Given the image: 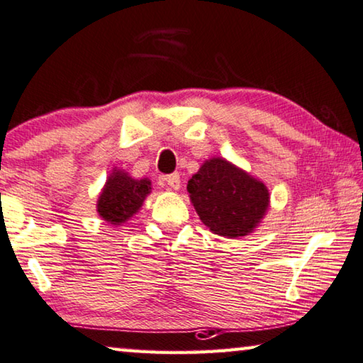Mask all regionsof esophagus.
<instances>
[{
	"mask_svg": "<svg viewBox=\"0 0 363 363\" xmlns=\"http://www.w3.org/2000/svg\"><path fill=\"white\" fill-rule=\"evenodd\" d=\"M164 182L168 184V189L171 191H179L181 189V176L174 172V174H168L164 177Z\"/></svg>",
	"mask_w": 363,
	"mask_h": 363,
	"instance_id": "1",
	"label": "esophagus"
}]
</instances>
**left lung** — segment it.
<instances>
[{
	"mask_svg": "<svg viewBox=\"0 0 363 363\" xmlns=\"http://www.w3.org/2000/svg\"><path fill=\"white\" fill-rule=\"evenodd\" d=\"M187 191L205 226L229 239L254 231L269 206L267 186L224 158L206 160Z\"/></svg>",
	"mask_w": 363,
	"mask_h": 363,
	"instance_id": "1",
	"label": "left lung"
}]
</instances>
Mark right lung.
Segmentation results:
<instances>
[{
	"label": "right lung",
	"instance_id": "add662e5",
	"mask_svg": "<svg viewBox=\"0 0 363 363\" xmlns=\"http://www.w3.org/2000/svg\"><path fill=\"white\" fill-rule=\"evenodd\" d=\"M150 192L152 182L148 179H134L128 172L114 169L100 194L96 211L101 220L121 226L140 210Z\"/></svg>",
	"mask_w": 363,
	"mask_h": 363
}]
</instances>
